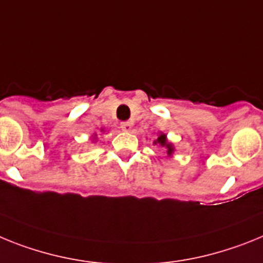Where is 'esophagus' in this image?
I'll return each mask as SVG.
<instances>
[{
    "label": "esophagus",
    "mask_w": 263,
    "mask_h": 263,
    "mask_svg": "<svg viewBox=\"0 0 263 263\" xmlns=\"http://www.w3.org/2000/svg\"><path fill=\"white\" fill-rule=\"evenodd\" d=\"M120 128H122L123 131H125V132L131 131V129H132V123L131 122H123V123H120Z\"/></svg>",
    "instance_id": "obj_1"
}]
</instances>
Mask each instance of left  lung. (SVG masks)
<instances>
[{
	"mask_svg": "<svg viewBox=\"0 0 263 263\" xmlns=\"http://www.w3.org/2000/svg\"><path fill=\"white\" fill-rule=\"evenodd\" d=\"M154 145H160V147L165 148L166 155H168V156H172L173 149H175V148H173V145H172V143H170V141L166 140V135L165 134H160L159 136H157L156 140L154 141Z\"/></svg>",
	"mask_w": 263,
	"mask_h": 263,
	"instance_id": "obj_1",
	"label": "left lung"
}]
</instances>
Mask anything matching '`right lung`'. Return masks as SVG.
Segmentation results:
<instances>
[{
    "instance_id": "1",
    "label": "right lung",
    "mask_w": 263,
    "mask_h": 263,
    "mask_svg": "<svg viewBox=\"0 0 263 263\" xmlns=\"http://www.w3.org/2000/svg\"><path fill=\"white\" fill-rule=\"evenodd\" d=\"M102 131H103V129H102Z\"/></svg>"
}]
</instances>
